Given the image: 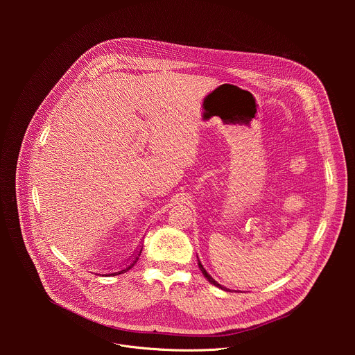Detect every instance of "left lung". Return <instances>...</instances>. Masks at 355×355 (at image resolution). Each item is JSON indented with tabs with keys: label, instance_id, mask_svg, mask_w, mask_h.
Instances as JSON below:
<instances>
[{
	"label": "left lung",
	"instance_id": "8db88e82",
	"mask_svg": "<svg viewBox=\"0 0 355 355\" xmlns=\"http://www.w3.org/2000/svg\"><path fill=\"white\" fill-rule=\"evenodd\" d=\"M198 267H199V270L202 271V274H204V277H205V278H207V279H208V281H209L211 284H214L215 286H218V288H220V289H223V291H229V289H227L226 286H222L220 284H218V282H216V281H215V279H214V278H212V277H211V275H209V274L207 272V270L204 268V266H202V264H200L199 259H198Z\"/></svg>",
	"mask_w": 355,
	"mask_h": 355
}]
</instances>
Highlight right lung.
Wrapping results in <instances>:
<instances>
[{"mask_svg":"<svg viewBox=\"0 0 355 355\" xmlns=\"http://www.w3.org/2000/svg\"><path fill=\"white\" fill-rule=\"evenodd\" d=\"M140 252H141V250L140 251H137V254L136 256H133V259L122 268V270H119V271H115V272H111L110 275H119V274H123V272H128L136 263H137V260H139V256H140Z\"/></svg>","mask_w":355,"mask_h":355,"instance_id":"obj_1","label":"right lung"}]
</instances>
